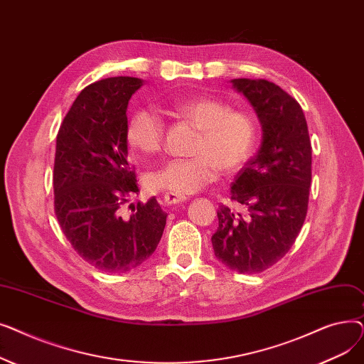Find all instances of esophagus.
Here are the masks:
<instances>
[{
    "label": "esophagus",
    "mask_w": 364,
    "mask_h": 364,
    "mask_svg": "<svg viewBox=\"0 0 364 364\" xmlns=\"http://www.w3.org/2000/svg\"><path fill=\"white\" fill-rule=\"evenodd\" d=\"M184 200H186V198H184V196H180V195L168 193V192L164 195V203H165V205H168V206L181 203V202H184Z\"/></svg>",
    "instance_id": "esophagus-1"
}]
</instances>
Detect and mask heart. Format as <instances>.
I'll list each match as a JSON object with an SVG mask.
<instances>
[{
  "label": "heart",
  "instance_id": "obj_1",
  "mask_svg": "<svg viewBox=\"0 0 364 364\" xmlns=\"http://www.w3.org/2000/svg\"><path fill=\"white\" fill-rule=\"evenodd\" d=\"M183 119L200 131L193 158L172 159L146 177V186L156 192L180 196L199 192L224 174L242 169L254 155L258 140L255 119L247 112L233 110L214 97H187L172 103ZM165 124L161 114L143 107L127 124L128 144L143 155H156L164 144Z\"/></svg>",
  "mask_w": 364,
  "mask_h": 364
}]
</instances>
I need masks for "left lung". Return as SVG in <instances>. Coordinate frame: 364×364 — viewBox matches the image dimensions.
Segmentation results:
<instances>
[{
    "mask_svg": "<svg viewBox=\"0 0 364 364\" xmlns=\"http://www.w3.org/2000/svg\"><path fill=\"white\" fill-rule=\"evenodd\" d=\"M233 88L254 107L262 141L232 183V199L246 214L218 208L213 247L218 261L242 274L261 273L294 245L307 215L311 141L299 103L265 80L237 78Z\"/></svg>",
    "mask_w": 364,
    "mask_h": 364,
    "instance_id": "1",
    "label": "left lung"
}]
</instances>
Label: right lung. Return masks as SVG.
<instances>
[{"mask_svg": "<svg viewBox=\"0 0 364 364\" xmlns=\"http://www.w3.org/2000/svg\"><path fill=\"white\" fill-rule=\"evenodd\" d=\"M143 80L114 76L85 87L60 125L54 211L73 250L106 273L136 269L155 252L166 214L155 198L122 213L139 193L128 164L127 107Z\"/></svg>", "mask_w": 364, "mask_h": 364, "instance_id": "add662e5", "label": "right lung"}]
</instances>
